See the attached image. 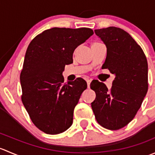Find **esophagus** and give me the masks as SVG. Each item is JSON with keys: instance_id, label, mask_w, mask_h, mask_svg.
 I'll return each instance as SVG.
<instances>
[{"instance_id": "obj_1", "label": "esophagus", "mask_w": 155, "mask_h": 155, "mask_svg": "<svg viewBox=\"0 0 155 155\" xmlns=\"http://www.w3.org/2000/svg\"><path fill=\"white\" fill-rule=\"evenodd\" d=\"M86 82H87V87H90V84H91V79H86Z\"/></svg>"}]
</instances>
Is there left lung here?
Wrapping results in <instances>:
<instances>
[{"label":"left lung","instance_id":"left-lung-1","mask_svg":"<svg viewBox=\"0 0 155 155\" xmlns=\"http://www.w3.org/2000/svg\"><path fill=\"white\" fill-rule=\"evenodd\" d=\"M107 46L102 68L115 75L111 89L98 80L90 86L96 93L91 108L97 121L109 130L130 122L148 91V63L141 47L124 30L115 27L94 30Z\"/></svg>","mask_w":155,"mask_h":155}]
</instances>
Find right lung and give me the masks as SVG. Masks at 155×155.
<instances>
[{
	"label": "right lung",
	"mask_w": 155,
	"mask_h": 155,
	"mask_svg": "<svg viewBox=\"0 0 155 155\" xmlns=\"http://www.w3.org/2000/svg\"><path fill=\"white\" fill-rule=\"evenodd\" d=\"M93 34L87 28H53L34 37L27 48L20 75L21 101L33 123L46 134H61L73 124L87 83L78 78L64 84L62 73L73 63L76 47Z\"/></svg>",
	"instance_id": "1"
}]
</instances>
